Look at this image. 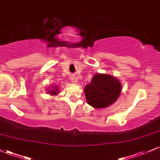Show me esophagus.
Instances as JSON below:
<instances>
[{"label":"esophagus","mask_w":160,"mask_h":160,"mask_svg":"<svg viewBox=\"0 0 160 160\" xmlns=\"http://www.w3.org/2000/svg\"><path fill=\"white\" fill-rule=\"evenodd\" d=\"M71 81L73 82V83H77V79H76V77H73V76H72L71 77Z\"/></svg>","instance_id":"obj_1"}]
</instances>
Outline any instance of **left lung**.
I'll return each mask as SVG.
<instances>
[{"instance_id":"obj_1","label":"left lung","mask_w":160,"mask_h":160,"mask_svg":"<svg viewBox=\"0 0 160 160\" xmlns=\"http://www.w3.org/2000/svg\"><path fill=\"white\" fill-rule=\"evenodd\" d=\"M122 89V83L117 77L97 73L84 87V92L89 106L95 108H104L117 101Z\"/></svg>"}]
</instances>
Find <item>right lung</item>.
I'll return each instance as SVG.
<instances>
[{
  "mask_svg": "<svg viewBox=\"0 0 160 160\" xmlns=\"http://www.w3.org/2000/svg\"><path fill=\"white\" fill-rule=\"evenodd\" d=\"M46 91L48 94H50L51 96H56L59 93V87L56 85H52L51 87H49V88L46 89Z\"/></svg>",
  "mask_w": 160,
  "mask_h": 160,
  "instance_id": "add662e5",
  "label": "right lung"
}]
</instances>
